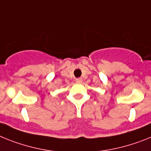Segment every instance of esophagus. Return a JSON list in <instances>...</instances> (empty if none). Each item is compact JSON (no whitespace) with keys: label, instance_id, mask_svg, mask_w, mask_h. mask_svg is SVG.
Instances as JSON below:
<instances>
[{"label":"esophagus","instance_id":"1","mask_svg":"<svg viewBox=\"0 0 151 151\" xmlns=\"http://www.w3.org/2000/svg\"><path fill=\"white\" fill-rule=\"evenodd\" d=\"M75 81L77 82V83H81V82H82V78H81V77L76 78Z\"/></svg>","mask_w":151,"mask_h":151}]
</instances>
